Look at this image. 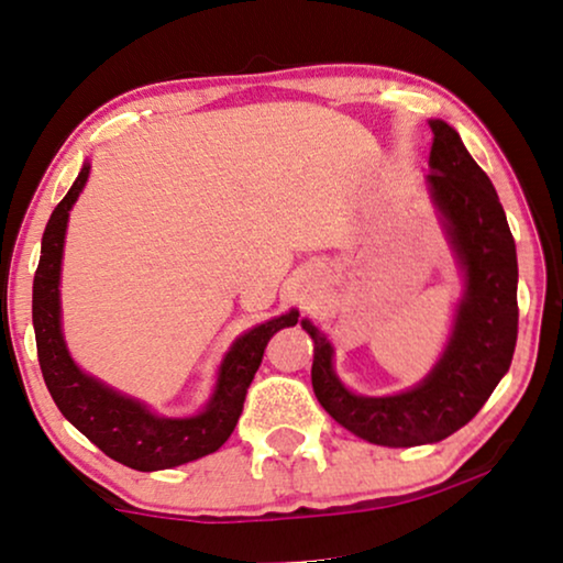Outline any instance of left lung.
<instances>
[{
    "instance_id": "obj_1",
    "label": "left lung",
    "mask_w": 563,
    "mask_h": 563,
    "mask_svg": "<svg viewBox=\"0 0 563 563\" xmlns=\"http://www.w3.org/2000/svg\"><path fill=\"white\" fill-rule=\"evenodd\" d=\"M430 129L427 189L463 273V296L438 364L412 389L364 397L335 376L331 341L308 318L300 321L313 339L310 379L321 407L356 438L384 448L432 444L465 427L506 376L516 351L518 260L506 212L460 133L440 119Z\"/></svg>"
}]
</instances>
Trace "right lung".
<instances>
[{"label":"right lung","instance_id":"add662e5","mask_svg":"<svg viewBox=\"0 0 563 563\" xmlns=\"http://www.w3.org/2000/svg\"><path fill=\"white\" fill-rule=\"evenodd\" d=\"M90 176V162L63 197L42 234L40 265L32 283V325L37 339L42 376L57 409L86 438L125 467L154 473L191 463L217 452L238 424L250 382L263 362L267 341L285 325L298 323V310L255 325L232 341L217 368V384L205 409L191 417H162L136 397L82 372L73 362L63 335L60 271L70 209Z\"/></svg>","mask_w":563,"mask_h":563}]
</instances>
